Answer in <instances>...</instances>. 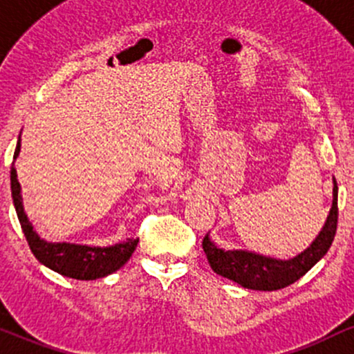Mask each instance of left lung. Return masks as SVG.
<instances>
[{"instance_id": "8db88e82", "label": "left lung", "mask_w": 354, "mask_h": 354, "mask_svg": "<svg viewBox=\"0 0 354 354\" xmlns=\"http://www.w3.org/2000/svg\"><path fill=\"white\" fill-rule=\"evenodd\" d=\"M337 227V184L333 187V207L329 210L326 224L313 244L299 256L289 261L272 259L248 251H224L219 249L209 236L202 241V249L210 268L222 277L254 291H277L296 283L315 266L328 249L331 248Z\"/></svg>"}]
</instances>
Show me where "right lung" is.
I'll return each instance as SVG.
<instances>
[{
  "mask_svg": "<svg viewBox=\"0 0 354 354\" xmlns=\"http://www.w3.org/2000/svg\"><path fill=\"white\" fill-rule=\"evenodd\" d=\"M21 142L18 140L15 150L13 162L18 157ZM11 196L17 209L19 224L30 245L31 252L41 264L53 269L62 276L71 279L90 281L105 277L120 269L130 259L132 252L137 248L138 239H127L120 244L110 245V248H90V245L66 244V242H46L39 239L38 234L33 230V225L28 221L21 204V190L17 178V169L11 165Z\"/></svg>",
  "mask_w": 354,
  "mask_h": 354,
  "instance_id": "add662e5",
  "label": "right lung"
}]
</instances>
